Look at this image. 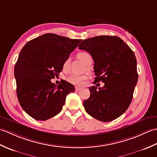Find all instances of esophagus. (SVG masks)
<instances>
[{
    "mask_svg": "<svg viewBox=\"0 0 157 157\" xmlns=\"http://www.w3.org/2000/svg\"><path fill=\"white\" fill-rule=\"evenodd\" d=\"M82 88H80V87H78V86H76V87L75 88V91H79V90H82Z\"/></svg>",
    "mask_w": 157,
    "mask_h": 157,
    "instance_id": "esophagus-1",
    "label": "esophagus"
}]
</instances>
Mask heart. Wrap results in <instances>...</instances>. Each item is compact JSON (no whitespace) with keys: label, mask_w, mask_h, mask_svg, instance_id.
Listing matches in <instances>:
<instances>
[{"label":"heart","mask_w":157,"mask_h":157,"mask_svg":"<svg viewBox=\"0 0 157 157\" xmlns=\"http://www.w3.org/2000/svg\"><path fill=\"white\" fill-rule=\"evenodd\" d=\"M78 58L86 64V65H89L92 63V56L87 52H80L78 54ZM69 59H67L63 63V68L64 70H67L69 68ZM88 77L86 75H78V74H71L67 78V81L70 84L74 86H82L84 84L86 79H87Z\"/></svg>","instance_id":"1"}]
</instances>
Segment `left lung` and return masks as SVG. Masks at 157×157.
I'll list each match as a JSON object with an SVG mask.
<instances>
[{"instance_id": "1", "label": "left lung", "mask_w": 157, "mask_h": 157, "mask_svg": "<svg viewBox=\"0 0 157 157\" xmlns=\"http://www.w3.org/2000/svg\"><path fill=\"white\" fill-rule=\"evenodd\" d=\"M78 47L94 60V84L105 83L102 88H89L90 96L83 102L86 111L103 122L118 118L129 107L138 82L134 52L122 39L111 36L84 40Z\"/></svg>"}]
</instances>
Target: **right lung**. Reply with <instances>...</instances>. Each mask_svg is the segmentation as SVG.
Masks as SVG:
<instances>
[{
    "label": "right lung",
    "instance_id": "obj_1",
    "mask_svg": "<svg viewBox=\"0 0 157 157\" xmlns=\"http://www.w3.org/2000/svg\"><path fill=\"white\" fill-rule=\"evenodd\" d=\"M81 42L55 34H45L23 46L15 63L17 95L22 109L34 119L45 121L61 111L74 86L51 79L62 71L63 63Z\"/></svg>",
    "mask_w": 157,
    "mask_h": 157
}]
</instances>
